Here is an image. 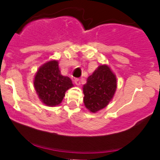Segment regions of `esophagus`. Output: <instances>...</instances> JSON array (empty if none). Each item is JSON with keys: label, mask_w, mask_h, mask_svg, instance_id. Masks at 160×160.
I'll use <instances>...</instances> for the list:
<instances>
[{"label": "esophagus", "mask_w": 160, "mask_h": 160, "mask_svg": "<svg viewBox=\"0 0 160 160\" xmlns=\"http://www.w3.org/2000/svg\"><path fill=\"white\" fill-rule=\"evenodd\" d=\"M74 83H75L77 86H80V84H81V80H80V79L76 78L75 80H74Z\"/></svg>", "instance_id": "obj_1"}]
</instances>
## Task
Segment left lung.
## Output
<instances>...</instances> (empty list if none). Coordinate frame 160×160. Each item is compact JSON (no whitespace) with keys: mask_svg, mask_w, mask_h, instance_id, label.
<instances>
[{"mask_svg":"<svg viewBox=\"0 0 160 160\" xmlns=\"http://www.w3.org/2000/svg\"><path fill=\"white\" fill-rule=\"evenodd\" d=\"M116 88V76L111 68L100 65L83 86L85 107L92 113L105 108L114 97Z\"/></svg>","mask_w":160,"mask_h":160,"instance_id":"left-lung-1","label":"left lung"}]
</instances>
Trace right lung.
<instances>
[{"label":"right lung","instance_id":"right-lung-1","mask_svg":"<svg viewBox=\"0 0 160 160\" xmlns=\"http://www.w3.org/2000/svg\"><path fill=\"white\" fill-rule=\"evenodd\" d=\"M34 88L41 101L48 107L62 102L65 93L73 87L71 79L61 74L58 61H49L42 65L35 74Z\"/></svg>","mask_w":160,"mask_h":160}]
</instances>
